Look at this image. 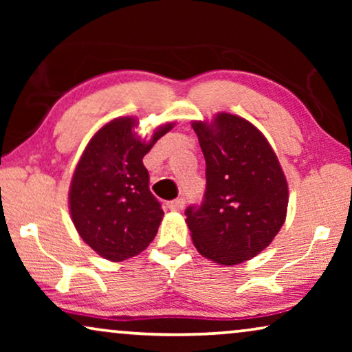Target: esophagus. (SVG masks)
<instances>
[{
	"instance_id": "34e87169",
	"label": "esophagus",
	"mask_w": 352,
	"mask_h": 352,
	"mask_svg": "<svg viewBox=\"0 0 352 352\" xmlns=\"http://www.w3.org/2000/svg\"><path fill=\"white\" fill-rule=\"evenodd\" d=\"M184 205H186V199H184V197H179V199L168 201V208L175 210V211L182 210V208H184Z\"/></svg>"
}]
</instances>
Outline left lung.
Listing matches in <instances>:
<instances>
[{
	"label": "left lung",
	"instance_id": "8db88e82",
	"mask_svg": "<svg viewBox=\"0 0 352 352\" xmlns=\"http://www.w3.org/2000/svg\"><path fill=\"white\" fill-rule=\"evenodd\" d=\"M192 128L206 162V189L200 205L187 206L186 223L200 254L234 266L263 252L285 223V175L247 120L219 113L211 124Z\"/></svg>",
	"mask_w": 352,
	"mask_h": 352
}]
</instances>
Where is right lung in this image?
<instances>
[{
  "instance_id": "add662e5",
  "label": "right lung",
  "mask_w": 352,
  "mask_h": 352,
  "mask_svg": "<svg viewBox=\"0 0 352 352\" xmlns=\"http://www.w3.org/2000/svg\"><path fill=\"white\" fill-rule=\"evenodd\" d=\"M131 117L115 118L94 134L76 165L69 192L80 237L110 261L136 256L148 247L163 210L148 189L142 158L173 128H158L148 142L134 136Z\"/></svg>"
}]
</instances>
